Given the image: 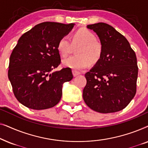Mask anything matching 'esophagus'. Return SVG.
<instances>
[{
	"label": "esophagus",
	"instance_id": "34e87169",
	"mask_svg": "<svg viewBox=\"0 0 148 148\" xmlns=\"http://www.w3.org/2000/svg\"><path fill=\"white\" fill-rule=\"evenodd\" d=\"M72 72H73V75L74 77H76V76H77V75H79L81 74L80 72L77 71H75V70H73Z\"/></svg>",
	"mask_w": 148,
	"mask_h": 148
}]
</instances>
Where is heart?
Listing matches in <instances>:
<instances>
[{"label":"heart","instance_id":"b5f03b06","mask_svg":"<svg viewBox=\"0 0 148 148\" xmlns=\"http://www.w3.org/2000/svg\"><path fill=\"white\" fill-rule=\"evenodd\" d=\"M73 45H79L76 50L77 55L71 56L64 60L62 64L66 67L75 70H82L88 67L90 64L98 62L102 57V44L96 40V36L90 30L80 28L72 36ZM72 44L69 38L64 36L57 44V49L62 57H66L72 50Z\"/></svg>","mask_w":148,"mask_h":148}]
</instances>
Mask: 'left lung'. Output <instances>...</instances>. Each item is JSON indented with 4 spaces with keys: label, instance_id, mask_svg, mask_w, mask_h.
<instances>
[{
    "label": "left lung",
    "instance_id": "left-lung-1",
    "mask_svg": "<svg viewBox=\"0 0 148 148\" xmlns=\"http://www.w3.org/2000/svg\"><path fill=\"white\" fill-rule=\"evenodd\" d=\"M102 45L100 60L85 74L87 84L83 98L93 110L100 113L120 111L134 98L138 66L134 50L124 36L105 23L88 25Z\"/></svg>",
    "mask_w": 148,
    "mask_h": 148
}]
</instances>
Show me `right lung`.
I'll list each match as a JSON object with an SVG mask.
<instances>
[{"mask_svg": "<svg viewBox=\"0 0 148 148\" xmlns=\"http://www.w3.org/2000/svg\"><path fill=\"white\" fill-rule=\"evenodd\" d=\"M75 24L43 22L23 34L9 58L8 77L19 102L34 110L52 108L59 102L62 84L73 77L71 68L52 72L60 64V38Z\"/></svg>", "mask_w": 148, "mask_h": 148, "instance_id": "right-lung-1", "label": "right lung"}]
</instances>
